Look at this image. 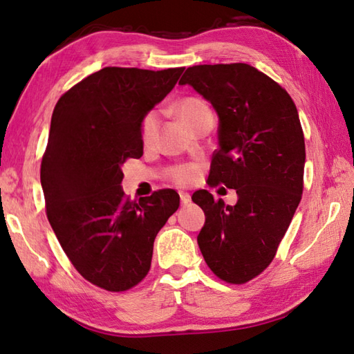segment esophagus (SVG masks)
<instances>
[{
  "mask_svg": "<svg viewBox=\"0 0 354 354\" xmlns=\"http://www.w3.org/2000/svg\"><path fill=\"white\" fill-rule=\"evenodd\" d=\"M179 198H181V204H183V205H189L190 202H192L190 194L185 193V192H179Z\"/></svg>",
  "mask_w": 354,
  "mask_h": 354,
  "instance_id": "1",
  "label": "esophagus"
}]
</instances>
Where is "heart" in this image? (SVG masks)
<instances>
[{
	"instance_id": "heart-1",
	"label": "heart",
	"mask_w": 354,
	"mask_h": 354,
	"mask_svg": "<svg viewBox=\"0 0 354 354\" xmlns=\"http://www.w3.org/2000/svg\"><path fill=\"white\" fill-rule=\"evenodd\" d=\"M176 112L179 118L183 120L185 126H194L199 123L201 120L213 117V112L209 109L207 102H204L199 97H185V99L179 100L176 103ZM158 126H160V115H158L156 111H149L147 114L141 118L140 123V137L145 146L152 145L156 132H158ZM198 176V170L194 165H176L169 171V179H171L173 183L178 185H189L192 184L194 179Z\"/></svg>"
}]
</instances>
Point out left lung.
<instances>
[{"mask_svg":"<svg viewBox=\"0 0 354 354\" xmlns=\"http://www.w3.org/2000/svg\"><path fill=\"white\" fill-rule=\"evenodd\" d=\"M179 85H190L219 117L208 184L237 193L236 205L207 190L193 194L205 213L199 250L217 277L242 284L274 260L301 201L306 146L298 111L286 89L248 64L190 66Z\"/></svg>","mask_w":354,"mask_h":354,"instance_id":"left-lung-1","label":"left lung"}]
</instances>
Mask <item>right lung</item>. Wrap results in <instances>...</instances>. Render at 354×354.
Returning <instances> with one entry per match:
<instances>
[{
	"label": "right lung",
	"instance_id": "right-lung-1",
	"mask_svg": "<svg viewBox=\"0 0 354 354\" xmlns=\"http://www.w3.org/2000/svg\"><path fill=\"white\" fill-rule=\"evenodd\" d=\"M183 71L106 66L53 111L41 164L47 217L74 268L99 288L127 290L147 275L158 231L179 207L175 190L127 199L122 165L142 155L141 118Z\"/></svg>",
	"mask_w": 354,
	"mask_h": 354
}]
</instances>
